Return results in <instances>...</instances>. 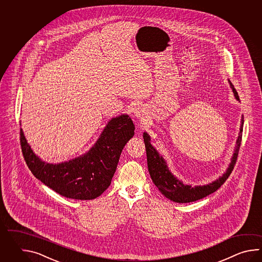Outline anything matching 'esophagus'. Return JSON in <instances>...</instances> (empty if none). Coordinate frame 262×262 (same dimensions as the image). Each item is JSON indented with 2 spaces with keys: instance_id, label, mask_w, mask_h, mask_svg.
Returning a JSON list of instances; mask_svg holds the SVG:
<instances>
[{
  "instance_id": "34e87169",
  "label": "esophagus",
  "mask_w": 262,
  "mask_h": 262,
  "mask_svg": "<svg viewBox=\"0 0 262 262\" xmlns=\"http://www.w3.org/2000/svg\"><path fill=\"white\" fill-rule=\"evenodd\" d=\"M134 114H135V117L137 118V119H139V120H142V119H144L145 118V111L142 107H140V106L137 107V108L135 110Z\"/></svg>"
}]
</instances>
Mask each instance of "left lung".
I'll use <instances>...</instances> for the list:
<instances>
[{"label":"left lung","mask_w":262,"mask_h":262,"mask_svg":"<svg viewBox=\"0 0 262 262\" xmlns=\"http://www.w3.org/2000/svg\"><path fill=\"white\" fill-rule=\"evenodd\" d=\"M228 83L230 85V88L232 89L235 98L239 101L238 93L229 79H228ZM243 126H244V116H242L239 136L236 141V146H235L233 156L231 157V162L228 166L227 171L224 173L221 177L216 179L211 184H206V185H196V186L184 184L182 181L176 178L172 173L170 172V170L167 167V162L165 161L163 156L158 154V151L154 148V146L150 144V136L145 132L143 133V139H144L145 148H146V154H147V164H148V169H149L150 178L152 180L154 184H156V187L167 199L178 203H188V202L199 201L215 192L226 182V180L229 177L230 173L233 170L234 166L237 161L241 142H242Z\"/></svg>","instance_id":"left-lung-1"}]
</instances>
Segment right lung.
I'll use <instances>...</instances> for the list:
<instances>
[{
    "label": "right lung",
    "mask_w": 262,
    "mask_h": 262,
    "mask_svg": "<svg viewBox=\"0 0 262 262\" xmlns=\"http://www.w3.org/2000/svg\"><path fill=\"white\" fill-rule=\"evenodd\" d=\"M133 121L126 114L112 118L86 154L69 161L50 164L32 150L20 128V145L30 170L45 185L62 196L89 201L112 184L123 147L133 138Z\"/></svg>",
    "instance_id": "right-lung-1"
}]
</instances>
